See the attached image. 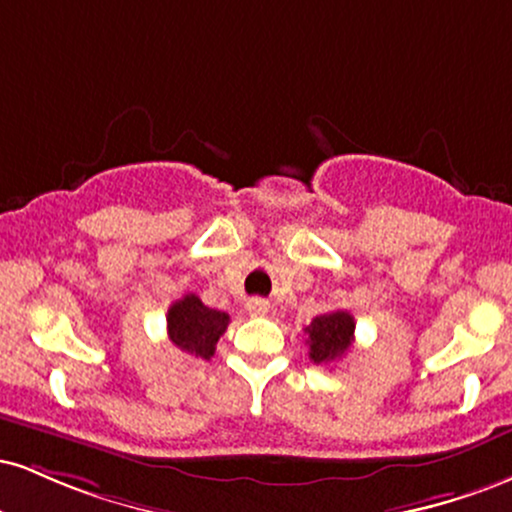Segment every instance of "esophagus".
<instances>
[{"mask_svg":"<svg viewBox=\"0 0 512 512\" xmlns=\"http://www.w3.org/2000/svg\"><path fill=\"white\" fill-rule=\"evenodd\" d=\"M245 308H248V313L252 317H260V315H267L269 313V303L262 301V298H252V301H248V305H245Z\"/></svg>","mask_w":512,"mask_h":512,"instance_id":"obj_1","label":"esophagus"}]
</instances>
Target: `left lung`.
I'll use <instances>...</instances> for the list:
<instances>
[{
	"label": "left lung",
	"mask_w": 512,
	"mask_h": 512,
	"mask_svg": "<svg viewBox=\"0 0 512 512\" xmlns=\"http://www.w3.org/2000/svg\"><path fill=\"white\" fill-rule=\"evenodd\" d=\"M354 330V315H349L346 310H334V313L317 315L315 320L305 327L310 346V361L317 363V366H320V363L327 366V363L344 358L346 351L354 344Z\"/></svg>",
	"instance_id": "obj_1"
}]
</instances>
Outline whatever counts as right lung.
Instances as JSON below:
<instances>
[{
    "mask_svg": "<svg viewBox=\"0 0 512 512\" xmlns=\"http://www.w3.org/2000/svg\"><path fill=\"white\" fill-rule=\"evenodd\" d=\"M228 327V315L207 308L195 293H187L168 308V339L185 354L209 361L216 342Z\"/></svg>",
    "mask_w": 512,
    "mask_h": 512,
    "instance_id": "obj_1",
    "label": "right lung"
}]
</instances>
